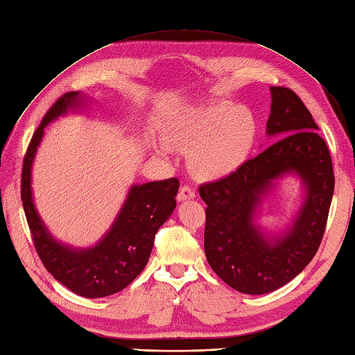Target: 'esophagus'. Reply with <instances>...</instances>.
Here are the masks:
<instances>
[{
    "label": "esophagus",
    "mask_w": 355,
    "mask_h": 355,
    "mask_svg": "<svg viewBox=\"0 0 355 355\" xmlns=\"http://www.w3.org/2000/svg\"><path fill=\"white\" fill-rule=\"evenodd\" d=\"M196 197V191L191 188V187H188V185H184L180 189H179V193H178V200L179 201H185V200H191V198H194Z\"/></svg>",
    "instance_id": "34e87169"
}]
</instances>
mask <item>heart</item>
<instances>
[{
  "instance_id": "obj_1",
  "label": "heart",
  "mask_w": 355,
  "mask_h": 355,
  "mask_svg": "<svg viewBox=\"0 0 355 355\" xmlns=\"http://www.w3.org/2000/svg\"><path fill=\"white\" fill-rule=\"evenodd\" d=\"M258 137L255 114L230 103H214L188 110L170 122L167 140L188 149L191 171L205 180H218L241 168L251 157ZM168 155L166 146L161 148Z\"/></svg>"
}]
</instances>
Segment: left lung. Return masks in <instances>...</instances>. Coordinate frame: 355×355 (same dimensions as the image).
I'll list each match as a JSON object with an SVG mask.
<instances>
[{
	"label": "left lung",
	"mask_w": 355,
	"mask_h": 355,
	"mask_svg": "<svg viewBox=\"0 0 355 355\" xmlns=\"http://www.w3.org/2000/svg\"><path fill=\"white\" fill-rule=\"evenodd\" d=\"M270 92L266 132L279 140L232 176L198 189L207 205L209 266L232 288L257 295L281 288L311 263L322 241L334 189L330 152L311 112L288 88L270 86ZM286 173L300 175L306 198L289 232L269 241L253 225L254 210L272 180Z\"/></svg>",
	"instance_id": "obj_1"
}]
</instances>
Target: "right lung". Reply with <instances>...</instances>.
I'll use <instances>...</instances> for the list:
<instances>
[{"label":"right lung","instance_id":"obj_1","mask_svg":"<svg viewBox=\"0 0 355 355\" xmlns=\"http://www.w3.org/2000/svg\"><path fill=\"white\" fill-rule=\"evenodd\" d=\"M79 104H82L80 92L71 91L46 112L24 158L21 197L33 243L46 270L73 293L98 299L123 290L145 269L158 228L176 207L179 180L170 178L131 187L116 221L92 248L73 249L55 241L34 206L31 167L44 127Z\"/></svg>","mask_w":355,"mask_h":355}]
</instances>
